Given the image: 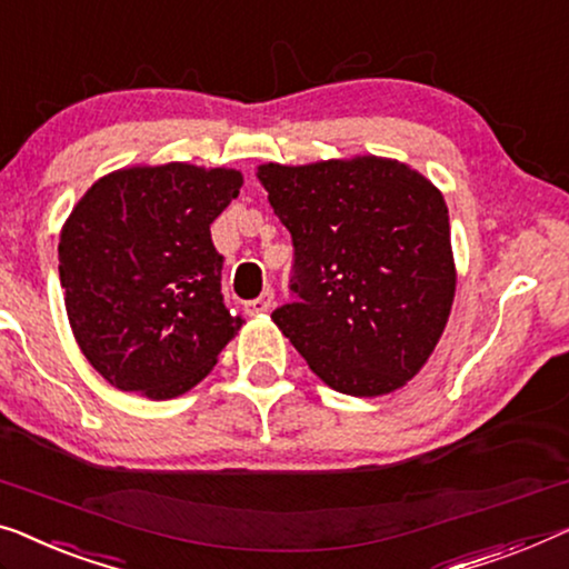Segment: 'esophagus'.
I'll return each mask as SVG.
<instances>
[{"label":"esophagus","instance_id":"obj_1","mask_svg":"<svg viewBox=\"0 0 569 569\" xmlns=\"http://www.w3.org/2000/svg\"><path fill=\"white\" fill-rule=\"evenodd\" d=\"M271 308H274V292L271 290H264L257 300L246 302V312H249V316H264Z\"/></svg>","mask_w":569,"mask_h":569}]
</instances>
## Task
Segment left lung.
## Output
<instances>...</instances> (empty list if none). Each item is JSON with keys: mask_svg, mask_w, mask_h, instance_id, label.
I'll return each instance as SVG.
<instances>
[{"mask_svg": "<svg viewBox=\"0 0 569 569\" xmlns=\"http://www.w3.org/2000/svg\"><path fill=\"white\" fill-rule=\"evenodd\" d=\"M259 182L292 233L298 302L271 312L331 390L380 398L421 372L457 292L449 210L410 163L375 153L287 167Z\"/></svg>", "mask_w": 569, "mask_h": 569, "instance_id": "1", "label": "left lung"}]
</instances>
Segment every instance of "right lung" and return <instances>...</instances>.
Segmentation results:
<instances>
[{
  "instance_id": "1",
  "label": "right lung",
  "mask_w": 569,
  "mask_h": 569,
  "mask_svg": "<svg viewBox=\"0 0 569 569\" xmlns=\"http://www.w3.org/2000/svg\"><path fill=\"white\" fill-rule=\"evenodd\" d=\"M243 174L187 161L114 169L81 194L59 241L73 339L118 390L171 400L218 365L246 320L220 295L210 223Z\"/></svg>"
}]
</instances>
